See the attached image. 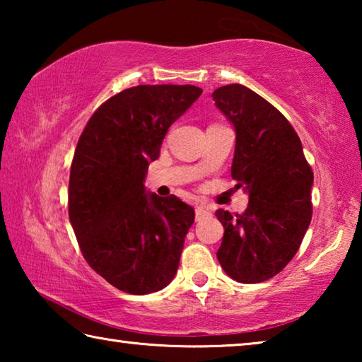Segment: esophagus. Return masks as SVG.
Segmentation results:
<instances>
[{"mask_svg":"<svg viewBox=\"0 0 362 362\" xmlns=\"http://www.w3.org/2000/svg\"><path fill=\"white\" fill-rule=\"evenodd\" d=\"M194 214H196V220H203V218H207V217H211L212 216V212L211 211H207L204 206H198L194 209Z\"/></svg>","mask_w":362,"mask_h":362,"instance_id":"1","label":"esophagus"}]
</instances>
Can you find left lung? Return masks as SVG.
I'll return each instance as SVG.
<instances>
[{"label":"left lung","instance_id":"1","mask_svg":"<svg viewBox=\"0 0 362 362\" xmlns=\"http://www.w3.org/2000/svg\"><path fill=\"white\" fill-rule=\"evenodd\" d=\"M236 134L231 179L249 196L241 216L216 212L223 225L220 267L238 283L276 276L302 244L311 222L313 170L291 122L243 84L212 93Z\"/></svg>","mask_w":362,"mask_h":362}]
</instances>
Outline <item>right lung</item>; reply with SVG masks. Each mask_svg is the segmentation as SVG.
<instances>
[{
    "mask_svg": "<svg viewBox=\"0 0 362 362\" xmlns=\"http://www.w3.org/2000/svg\"><path fill=\"white\" fill-rule=\"evenodd\" d=\"M203 89L144 84L108 99L90 116L73 156L69 216L86 262L132 296L174 279L192 206L146 192L145 175L163 139Z\"/></svg>",
    "mask_w": 362,
    "mask_h": 362,
    "instance_id": "obj_1",
    "label": "right lung"
}]
</instances>
